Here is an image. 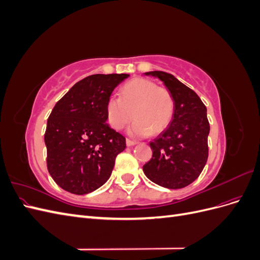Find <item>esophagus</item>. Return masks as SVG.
I'll use <instances>...</instances> for the list:
<instances>
[{"mask_svg":"<svg viewBox=\"0 0 260 260\" xmlns=\"http://www.w3.org/2000/svg\"><path fill=\"white\" fill-rule=\"evenodd\" d=\"M125 143H127L128 146H132V145H136L138 142H137V141H133V140L127 139V140H125Z\"/></svg>","mask_w":260,"mask_h":260,"instance_id":"34e87169","label":"esophagus"}]
</instances>
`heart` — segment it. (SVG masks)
Returning a JSON list of instances; mask_svg holds the SVG:
<instances>
[{"label": "heart", "instance_id": "heart-1", "mask_svg": "<svg viewBox=\"0 0 260 260\" xmlns=\"http://www.w3.org/2000/svg\"><path fill=\"white\" fill-rule=\"evenodd\" d=\"M134 115H132V113ZM175 114L171 92L146 78H136L120 90V98L111 96L106 102V118L115 130H121L132 119L130 135L146 137L166 129Z\"/></svg>", "mask_w": 260, "mask_h": 260}]
</instances>
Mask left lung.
<instances>
[{
	"label": "left lung",
	"instance_id": "left-lung-1",
	"mask_svg": "<svg viewBox=\"0 0 260 260\" xmlns=\"http://www.w3.org/2000/svg\"><path fill=\"white\" fill-rule=\"evenodd\" d=\"M171 92L175 114L168 128L153 142L152 158L143 166L145 176L168 188H182L199 178L208 158L207 109L192 89L165 72H149Z\"/></svg>",
	"mask_w": 260,
	"mask_h": 260
}]
</instances>
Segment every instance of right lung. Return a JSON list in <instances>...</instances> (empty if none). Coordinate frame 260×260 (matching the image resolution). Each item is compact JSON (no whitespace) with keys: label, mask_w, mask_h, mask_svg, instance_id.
<instances>
[{"label":"right lung","mask_w":260,"mask_h":260,"mask_svg":"<svg viewBox=\"0 0 260 260\" xmlns=\"http://www.w3.org/2000/svg\"><path fill=\"white\" fill-rule=\"evenodd\" d=\"M127 74L92 75L77 82L49 116L44 135L46 166L65 191H95L112 175L125 139L106 123V102Z\"/></svg>","instance_id":"right-lung-1"}]
</instances>
